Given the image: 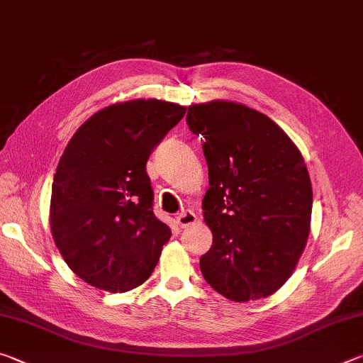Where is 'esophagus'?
Wrapping results in <instances>:
<instances>
[{
	"label": "esophagus",
	"instance_id": "34e87169",
	"mask_svg": "<svg viewBox=\"0 0 363 363\" xmlns=\"http://www.w3.org/2000/svg\"><path fill=\"white\" fill-rule=\"evenodd\" d=\"M176 223L179 227H189L196 223V216L192 210H186L176 216Z\"/></svg>",
	"mask_w": 363,
	"mask_h": 363
}]
</instances>
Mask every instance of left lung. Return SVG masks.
I'll return each mask as SVG.
<instances>
[{
  "label": "left lung",
  "instance_id": "obj_1",
  "mask_svg": "<svg viewBox=\"0 0 363 363\" xmlns=\"http://www.w3.org/2000/svg\"><path fill=\"white\" fill-rule=\"evenodd\" d=\"M186 120L205 138L210 179L201 203L213 245L201 274L235 303L267 298L291 277L309 237L304 158L277 123L243 104H194Z\"/></svg>",
  "mask_w": 363,
  "mask_h": 363
}]
</instances>
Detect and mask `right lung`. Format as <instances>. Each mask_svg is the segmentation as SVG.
<instances>
[{
  "label": "right lung",
  "instance_id": "right-lung-1",
  "mask_svg": "<svg viewBox=\"0 0 363 363\" xmlns=\"http://www.w3.org/2000/svg\"><path fill=\"white\" fill-rule=\"evenodd\" d=\"M186 107L158 99L116 102L89 116L54 174L49 223L79 279L125 293L150 277L171 229L152 211L145 163Z\"/></svg>",
  "mask_w": 363,
  "mask_h": 363
}]
</instances>
